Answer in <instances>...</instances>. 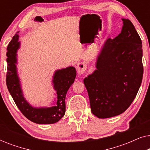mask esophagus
I'll return each instance as SVG.
<instances>
[{"label":"esophagus","instance_id":"obj_1","mask_svg":"<svg viewBox=\"0 0 150 150\" xmlns=\"http://www.w3.org/2000/svg\"><path fill=\"white\" fill-rule=\"evenodd\" d=\"M76 69H77L78 74H79V75H81V74H83L85 73L86 69H87V65H86L85 63L83 62L79 63L77 64Z\"/></svg>","mask_w":150,"mask_h":150}]
</instances>
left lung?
Listing matches in <instances>:
<instances>
[{
    "mask_svg": "<svg viewBox=\"0 0 150 150\" xmlns=\"http://www.w3.org/2000/svg\"><path fill=\"white\" fill-rule=\"evenodd\" d=\"M122 20L121 33L106 40L96 59V69L83 80L91 110L98 118L123 113L142 82V42L130 20Z\"/></svg>",
    "mask_w": 150,
    "mask_h": 150,
    "instance_id": "obj_1",
    "label": "left lung"
}]
</instances>
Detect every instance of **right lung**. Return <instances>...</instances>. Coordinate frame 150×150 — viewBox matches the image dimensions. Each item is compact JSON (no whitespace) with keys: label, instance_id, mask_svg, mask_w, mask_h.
Wrapping results in <instances>:
<instances>
[{"label":"right lung","instance_id":"right-lung-1","mask_svg":"<svg viewBox=\"0 0 150 150\" xmlns=\"http://www.w3.org/2000/svg\"><path fill=\"white\" fill-rule=\"evenodd\" d=\"M19 31L13 37L7 49V72L6 83L18 108L28 120L38 124H51L58 122L65 112V96L74 82L76 71L73 66L57 69L52 76V86L55 91L54 101L50 106L35 107L24 98L22 84L18 72V50L21 43Z\"/></svg>","mask_w":150,"mask_h":150}]
</instances>
